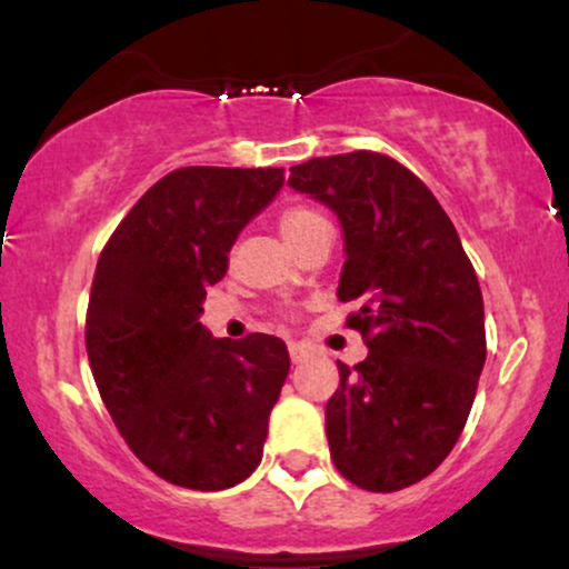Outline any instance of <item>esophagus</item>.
Returning a JSON list of instances; mask_svg holds the SVG:
<instances>
[{
  "label": "esophagus",
  "instance_id": "obj_1",
  "mask_svg": "<svg viewBox=\"0 0 569 569\" xmlns=\"http://www.w3.org/2000/svg\"><path fill=\"white\" fill-rule=\"evenodd\" d=\"M289 356H291L293 363H302V361H307V358H310V350H307L305 345H299V342H289Z\"/></svg>",
  "mask_w": 569,
  "mask_h": 569
}]
</instances>
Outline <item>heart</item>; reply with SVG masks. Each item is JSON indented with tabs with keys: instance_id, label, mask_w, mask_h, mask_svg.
Returning a JSON list of instances; mask_svg holds the SVG:
<instances>
[{
	"instance_id": "heart-1",
	"label": "heart",
	"mask_w": 569,
	"mask_h": 569,
	"mask_svg": "<svg viewBox=\"0 0 569 569\" xmlns=\"http://www.w3.org/2000/svg\"><path fill=\"white\" fill-rule=\"evenodd\" d=\"M278 227L283 232L286 243L297 248L307 234L316 232L318 227H326V219L307 206H286L278 217Z\"/></svg>"
}]
</instances>
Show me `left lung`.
<instances>
[{
  "mask_svg": "<svg viewBox=\"0 0 569 569\" xmlns=\"http://www.w3.org/2000/svg\"><path fill=\"white\" fill-rule=\"evenodd\" d=\"M289 187L337 213L345 234L339 302L367 339L339 363L326 403L337 471L369 492L426 479L452 452L485 369V299L471 259L433 192L377 152L293 166Z\"/></svg>",
  "mask_w": 569,
  "mask_h": 569,
  "instance_id": "obj_1",
  "label": "left lung"
}]
</instances>
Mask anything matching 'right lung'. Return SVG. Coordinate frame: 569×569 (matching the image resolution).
Returning <instances> with one entry per match:
<instances>
[{
  "mask_svg": "<svg viewBox=\"0 0 569 569\" xmlns=\"http://www.w3.org/2000/svg\"><path fill=\"white\" fill-rule=\"evenodd\" d=\"M280 187L283 168H179L98 257L84 323L98 393L133 455L176 487L217 492L262 460L289 350L272 335L211 337L200 312L240 230Z\"/></svg>",
  "mask_w": 569,
  "mask_h": 569,
  "instance_id": "obj_1",
  "label": "right lung"
}]
</instances>
